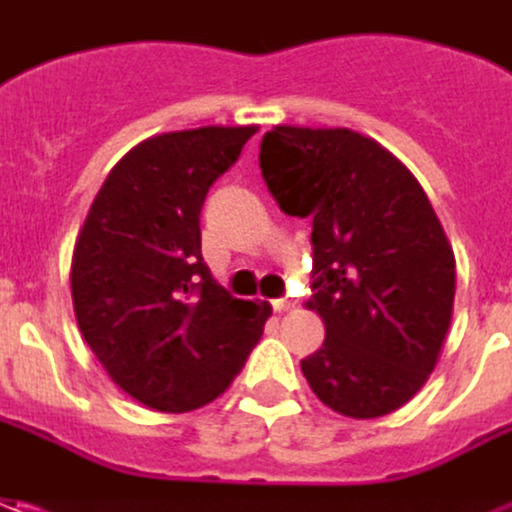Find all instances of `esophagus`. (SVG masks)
I'll return each mask as SVG.
<instances>
[{"label":"esophagus","mask_w":512,"mask_h":512,"mask_svg":"<svg viewBox=\"0 0 512 512\" xmlns=\"http://www.w3.org/2000/svg\"><path fill=\"white\" fill-rule=\"evenodd\" d=\"M274 304V310L277 312H290L293 307H296V301H290V299H277V301H271Z\"/></svg>","instance_id":"esophagus-1"}]
</instances>
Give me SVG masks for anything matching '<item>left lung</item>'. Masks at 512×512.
Instances as JSON below:
<instances>
[{
    "instance_id": "obj_1",
    "label": "left lung",
    "mask_w": 512,
    "mask_h": 512,
    "mask_svg": "<svg viewBox=\"0 0 512 512\" xmlns=\"http://www.w3.org/2000/svg\"><path fill=\"white\" fill-rule=\"evenodd\" d=\"M268 191L312 219V299L323 345L301 359L321 403L354 419L406 406L439 362L455 255L417 178L351 128L274 126L260 145Z\"/></svg>"
}]
</instances>
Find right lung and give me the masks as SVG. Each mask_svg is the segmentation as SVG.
I'll return each instance as SVG.
<instances>
[{
    "instance_id": "add662e5",
    "label": "right lung",
    "mask_w": 512,
    "mask_h": 512,
    "mask_svg": "<svg viewBox=\"0 0 512 512\" xmlns=\"http://www.w3.org/2000/svg\"><path fill=\"white\" fill-rule=\"evenodd\" d=\"M257 126L156 134L106 175L71 263L76 323L98 362L142 406L183 414L241 373L266 301L233 299L202 260L200 211Z\"/></svg>"
}]
</instances>
